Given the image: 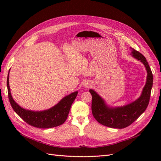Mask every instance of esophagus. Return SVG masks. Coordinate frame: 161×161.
Segmentation results:
<instances>
[{
  "label": "esophagus",
  "mask_w": 161,
  "mask_h": 161,
  "mask_svg": "<svg viewBox=\"0 0 161 161\" xmlns=\"http://www.w3.org/2000/svg\"><path fill=\"white\" fill-rule=\"evenodd\" d=\"M91 84H89V83H85V85H84V86L85 87V88H89V87L91 86Z\"/></svg>",
  "instance_id": "esophagus-1"
}]
</instances>
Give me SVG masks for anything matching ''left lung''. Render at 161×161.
<instances>
[{
	"mask_svg": "<svg viewBox=\"0 0 161 161\" xmlns=\"http://www.w3.org/2000/svg\"><path fill=\"white\" fill-rule=\"evenodd\" d=\"M131 49V55L143 63L147 71V82L142 94L138 99L128 105L118 108H110L104 100L92 89L89 92L92 95V113L95 119L101 124L112 128H125L131 125L142 115L149 103L151 89L153 84V76L146 58L140 53Z\"/></svg>",
	"mask_w": 161,
	"mask_h": 161,
	"instance_id": "1",
	"label": "left lung"
}]
</instances>
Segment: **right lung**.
I'll list each match as a JSON object with an SVG mask.
<instances>
[{"instance_id":"1","label":"right lung","mask_w":161,"mask_h":161,"mask_svg":"<svg viewBox=\"0 0 161 161\" xmlns=\"http://www.w3.org/2000/svg\"><path fill=\"white\" fill-rule=\"evenodd\" d=\"M8 75L7 85L9 101L14 111L26 123L33 127L43 129L56 127L64 123L69 114L70 107L77 96L78 91L66 96L59 103L49 109L41 111L27 110L19 106L13 99L9 87Z\"/></svg>"}]
</instances>
